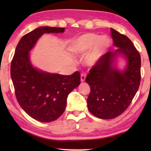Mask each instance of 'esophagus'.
Returning <instances> with one entry per match:
<instances>
[{
	"label": "esophagus",
	"instance_id": "obj_1",
	"mask_svg": "<svg viewBox=\"0 0 151 151\" xmlns=\"http://www.w3.org/2000/svg\"><path fill=\"white\" fill-rule=\"evenodd\" d=\"M85 79H86V75L85 74H82L81 75V78H80V80H81V82H83L85 81Z\"/></svg>",
	"mask_w": 151,
	"mask_h": 151
}]
</instances>
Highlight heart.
Returning <instances> with one entry per match:
<instances>
[{"label": "heart", "instance_id": "heart-1", "mask_svg": "<svg viewBox=\"0 0 151 151\" xmlns=\"http://www.w3.org/2000/svg\"><path fill=\"white\" fill-rule=\"evenodd\" d=\"M112 44L109 36L87 33L73 39L70 44L71 51L78 55L86 53L84 58V65L93 67L98 65Z\"/></svg>", "mask_w": 151, "mask_h": 151}]
</instances>
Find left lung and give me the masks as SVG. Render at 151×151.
I'll list each match as a JSON object with an SVG mask.
<instances>
[{
    "instance_id": "8db88e82",
    "label": "left lung",
    "mask_w": 151,
    "mask_h": 151,
    "mask_svg": "<svg viewBox=\"0 0 151 151\" xmlns=\"http://www.w3.org/2000/svg\"><path fill=\"white\" fill-rule=\"evenodd\" d=\"M116 50L106 53L100 63L90 70L86 82L91 88L87 98L88 111L100 119L115 118L126 111L139 88L141 57L131 40L111 29ZM126 62L117 68V58Z\"/></svg>"
}]
</instances>
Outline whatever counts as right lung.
I'll return each mask as SVG.
<instances>
[{
    "label": "right lung",
    "mask_w": 151,
    "mask_h": 151,
    "mask_svg": "<svg viewBox=\"0 0 151 151\" xmlns=\"http://www.w3.org/2000/svg\"><path fill=\"white\" fill-rule=\"evenodd\" d=\"M63 27H40L22 37L11 64V78L16 99L25 113L41 122H50L64 113L68 95L80 84V73L65 76L33 65L30 51L45 34H59Z\"/></svg>",
    "instance_id": "obj_1"
}]
</instances>
